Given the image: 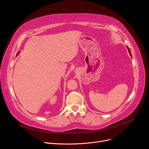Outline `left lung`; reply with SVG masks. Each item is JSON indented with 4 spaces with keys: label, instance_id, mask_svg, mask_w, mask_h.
I'll list each match as a JSON object with an SVG mask.
<instances>
[{
    "label": "left lung",
    "instance_id": "left-lung-1",
    "mask_svg": "<svg viewBox=\"0 0 149 149\" xmlns=\"http://www.w3.org/2000/svg\"><path fill=\"white\" fill-rule=\"evenodd\" d=\"M127 49H128V51H129V54H130V55L131 56V52H130V49L129 48V47H127Z\"/></svg>",
    "mask_w": 149,
    "mask_h": 149
}]
</instances>
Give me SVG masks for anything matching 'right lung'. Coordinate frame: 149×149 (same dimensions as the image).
I'll use <instances>...</instances> for the list:
<instances>
[{
	"mask_svg": "<svg viewBox=\"0 0 149 149\" xmlns=\"http://www.w3.org/2000/svg\"><path fill=\"white\" fill-rule=\"evenodd\" d=\"M18 54H19V52H17V55H16V56H17V55H18Z\"/></svg>",
	"mask_w": 149,
	"mask_h": 149,
	"instance_id": "obj_1",
	"label": "right lung"
}]
</instances>
